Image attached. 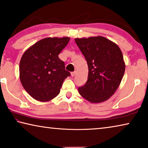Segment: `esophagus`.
I'll return each mask as SVG.
<instances>
[{
    "label": "esophagus",
    "instance_id": "34e87169",
    "mask_svg": "<svg viewBox=\"0 0 148 148\" xmlns=\"http://www.w3.org/2000/svg\"><path fill=\"white\" fill-rule=\"evenodd\" d=\"M75 74H76V71H73V72H71V77H74L75 75Z\"/></svg>",
    "mask_w": 148,
    "mask_h": 148
}]
</instances>
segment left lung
<instances>
[{
	"instance_id": "left-lung-1",
	"label": "left lung",
	"mask_w": 148,
	"mask_h": 148,
	"mask_svg": "<svg viewBox=\"0 0 148 148\" xmlns=\"http://www.w3.org/2000/svg\"><path fill=\"white\" fill-rule=\"evenodd\" d=\"M75 40L88 67V80L78 89L80 95L91 103L108 100L117 90L125 73L121 50L115 43L101 36Z\"/></svg>"
}]
</instances>
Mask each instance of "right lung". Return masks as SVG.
Returning <instances> with one entry per match:
<instances>
[{
	"instance_id": "1",
	"label": "right lung",
	"mask_w": 148,
	"mask_h": 148,
	"mask_svg": "<svg viewBox=\"0 0 148 148\" xmlns=\"http://www.w3.org/2000/svg\"><path fill=\"white\" fill-rule=\"evenodd\" d=\"M69 39L43 38L23 53L19 62V79L27 92L36 100L48 101L56 97L64 80L71 75L58 57Z\"/></svg>"
}]
</instances>
